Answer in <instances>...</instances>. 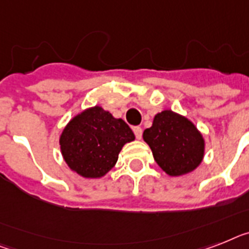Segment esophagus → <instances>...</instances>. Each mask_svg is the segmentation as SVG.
Instances as JSON below:
<instances>
[{
    "label": "esophagus",
    "instance_id": "esophagus-1",
    "mask_svg": "<svg viewBox=\"0 0 249 249\" xmlns=\"http://www.w3.org/2000/svg\"><path fill=\"white\" fill-rule=\"evenodd\" d=\"M133 133H135V136H136V139H141L142 137V128L141 127H133Z\"/></svg>",
    "mask_w": 249,
    "mask_h": 249
}]
</instances>
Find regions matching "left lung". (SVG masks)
Wrapping results in <instances>:
<instances>
[{
	"mask_svg": "<svg viewBox=\"0 0 249 249\" xmlns=\"http://www.w3.org/2000/svg\"><path fill=\"white\" fill-rule=\"evenodd\" d=\"M158 165L170 177L192 173L205 157V139L191 120L170 109L158 113L142 133Z\"/></svg>",
	"mask_w": 249,
	"mask_h": 249,
	"instance_id": "left-lung-1",
	"label": "left lung"
}]
</instances>
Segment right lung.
Here are the masks:
<instances>
[{
	"instance_id": "obj_1",
	"label": "right lung",
	"mask_w": 249,
	"mask_h": 249,
	"mask_svg": "<svg viewBox=\"0 0 249 249\" xmlns=\"http://www.w3.org/2000/svg\"><path fill=\"white\" fill-rule=\"evenodd\" d=\"M131 141H135V135L122 118L94 106L69 121L59 136V147L72 172L83 178H102L116 165L122 147Z\"/></svg>"
}]
</instances>
